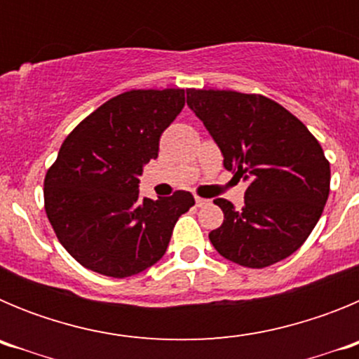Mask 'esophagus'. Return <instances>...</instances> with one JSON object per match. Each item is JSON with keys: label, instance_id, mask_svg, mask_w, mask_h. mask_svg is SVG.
<instances>
[{"label": "esophagus", "instance_id": "esophagus-1", "mask_svg": "<svg viewBox=\"0 0 359 359\" xmlns=\"http://www.w3.org/2000/svg\"><path fill=\"white\" fill-rule=\"evenodd\" d=\"M208 205V199H203L196 196V207H207Z\"/></svg>", "mask_w": 359, "mask_h": 359}]
</instances>
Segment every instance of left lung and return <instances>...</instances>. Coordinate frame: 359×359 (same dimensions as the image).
Masks as SVG:
<instances>
[{
  "label": "left lung",
  "instance_id": "left-lung-1",
  "mask_svg": "<svg viewBox=\"0 0 359 359\" xmlns=\"http://www.w3.org/2000/svg\"><path fill=\"white\" fill-rule=\"evenodd\" d=\"M187 104L223 152L224 169L250 182L239 210L214 199L224 214L208 233L214 248L246 268H266L297 252L329 198L331 167L318 140L262 95L187 90Z\"/></svg>",
  "mask_w": 359,
  "mask_h": 359
}]
</instances>
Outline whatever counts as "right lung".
I'll return each mask as SVG.
<instances>
[{"instance_id":"obj_1","label":"right lung","mask_w":359,"mask_h":359,"mask_svg":"<svg viewBox=\"0 0 359 359\" xmlns=\"http://www.w3.org/2000/svg\"><path fill=\"white\" fill-rule=\"evenodd\" d=\"M185 106V90H131L82 120L44 177V210L66 252L84 268L126 278L156 264L194 198H142L138 177Z\"/></svg>"}]
</instances>
